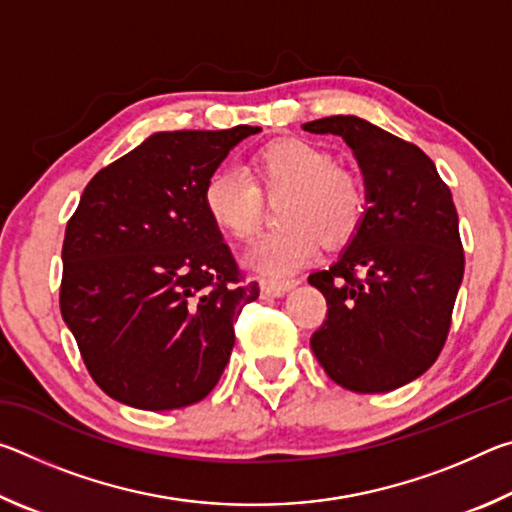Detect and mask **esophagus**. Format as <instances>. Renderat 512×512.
<instances>
[{"instance_id":"1","label":"esophagus","mask_w":512,"mask_h":512,"mask_svg":"<svg viewBox=\"0 0 512 512\" xmlns=\"http://www.w3.org/2000/svg\"><path fill=\"white\" fill-rule=\"evenodd\" d=\"M296 280H273V277H264L262 282H259V287H262V293L268 298H280L284 293H289L293 287H296Z\"/></svg>"}]
</instances>
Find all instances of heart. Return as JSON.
<instances>
[{"mask_svg": "<svg viewBox=\"0 0 512 512\" xmlns=\"http://www.w3.org/2000/svg\"><path fill=\"white\" fill-rule=\"evenodd\" d=\"M253 180L235 169L214 171L203 187V207L225 235L248 239L262 216V194H282L284 228L250 246L246 262L264 275H284L307 264L318 244L336 248L357 235L368 212V187L359 173L336 167L318 144L287 137L253 155Z\"/></svg>", "mask_w": 512, "mask_h": 512, "instance_id": "obj_1", "label": "heart"}]
</instances>
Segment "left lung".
I'll return each mask as SVG.
<instances>
[{"instance_id":"8db88e82","label":"left lung","mask_w":512,"mask_h":512,"mask_svg":"<svg viewBox=\"0 0 512 512\" xmlns=\"http://www.w3.org/2000/svg\"><path fill=\"white\" fill-rule=\"evenodd\" d=\"M302 128L343 137L370 205L339 262L309 275L327 300L311 350L348 391H395L433 366L452 325L465 271L452 192L427 153L366 119L334 115Z\"/></svg>"}]
</instances>
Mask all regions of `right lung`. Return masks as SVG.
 Wrapping results in <instances>:
<instances>
[{"instance_id":"1","label":"right lung","mask_w":512,"mask_h":512,"mask_svg":"<svg viewBox=\"0 0 512 512\" xmlns=\"http://www.w3.org/2000/svg\"><path fill=\"white\" fill-rule=\"evenodd\" d=\"M259 131L155 133L85 187L65 228L60 314L112 400L171 411L219 384L259 287L207 216L203 187Z\"/></svg>"}]
</instances>
